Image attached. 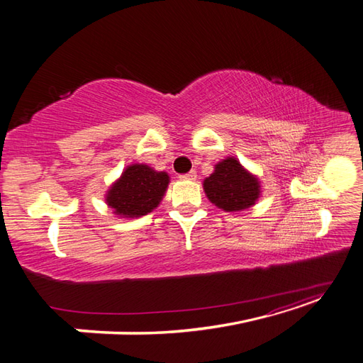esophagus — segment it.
Segmentation results:
<instances>
[{
    "label": "esophagus",
    "instance_id": "34e87169",
    "mask_svg": "<svg viewBox=\"0 0 363 363\" xmlns=\"http://www.w3.org/2000/svg\"><path fill=\"white\" fill-rule=\"evenodd\" d=\"M180 179H182V180L194 182V180L196 179V172H195V171H191V172H188V174H183V175H180Z\"/></svg>",
    "mask_w": 363,
    "mask_h": 363
}]
</instances>
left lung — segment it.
<instances>
[{"label":"left lung","instance_id":"left-lung-1","mask_svg":"<svg viewBox=\"0 0 363 363\" xmlns=\"http://www.w3.org/2000/svg\"><path fill=\"white\" fill-rule=\"evenodd\" d=\"M206 196L225 212H239L255 206L260 196V182L235 157L215 164V171L203 182Z\"/></svg>","mask_w":363,"mask_h":363}]
</instances>
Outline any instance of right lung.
I'll return each mask as SVG.
<instances>
[{"mask_svg":"<svg viewBox=\"0 0 363 363\" xmlns=\"http://www.w3.org/2000/svg\"><path fill=\"white\" fill-rule=\"evenodd\" d=\"M169 175L155 171L144 163H133L106 194V203L115 215L138 218L150 213L162 201L168 188Z\"/></svg>","mask_w":363,"mask_h":363,"instance_id":"obj_1","label":"right lung"}]
</instances>
